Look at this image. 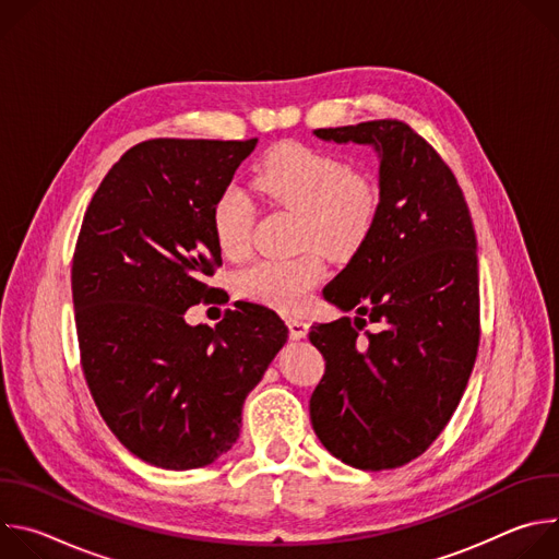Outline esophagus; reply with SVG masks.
Here are the masks:
<instances>
[{"instance_id": "obj_1", "label": "esophagus", "mask_w": 559, "mask_h": 559, "mask_svg": "<svg viewBox=\"0 0 559 559\" xmlns=\"http://www.w3.org/2000/svg\"><path fill=\"white\" fill-rule=\"evenodd\" d=\"M287 328H289V336H292L294 341L305 338V336H307V332H309V325H307L305 321H300V318H289V321H287Z\"/></svg>"}]
</instances>
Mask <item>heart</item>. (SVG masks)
Listing matches in <instances>:
<instances>
[{
    "mask_svg": "<svg viewBox=\"0 0 559 559\" xmlns=\"http://www.w3.org/2000/svg\"><path fill=\"white\" fill-rule=\"evenodd\" d=\"M254 188L298 216L296 243L316 246L330 257H352L362 248L378 216L380 194L365 175L349 173L343 158L302 143L272 150L254 175ZM212 234L227 259L250 246L254 205L246 192L225 188L212 205ZM325 263L309 248L292 259H261L236 274V292L285 311L305 307L323 278Z\"/></svg>",
    "mask_w": 559,
    "mask_h": 559,
    "instance_id": "heart-1",
    "label": "heart"
}]
</instances>
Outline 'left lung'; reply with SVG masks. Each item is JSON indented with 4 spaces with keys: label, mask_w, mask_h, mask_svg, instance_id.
I'll use <instances>...</instances> for the list:
<instances>
[{
    "label": "left lung",
    "mask_w": 559,
    "mask_h": 559,
    "mask_svg": "<svg viewBox=\"0 0 559 559\" xmlns=\"http://www.w3.org/2000/svg\"><path fill=\"white\" fill-rule=\"evenodd\" d=\"M313 134L378 152L380 205L362 248L323 289L356 318L309 332L325 358L309 418L345 464L395 468L440 436L473 371L480 343L475 229L453 173L405 121ZM365 312L379 325L367 340L359 336Z\"/></svg>",
    "instance_id": "obj_1"
}]
</instances>
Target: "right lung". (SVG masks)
Here are the masks:
<instances>
[{
    "label": "right lung",
    "mask_w": 559,
    "mask_h": 559,
    "mask_svg": "<svg viewBox=\"0 0 559 559\" xmlns=\"http://www.w3.org/2000/svg\"><path fill=\"white\" fill-rule=\"evenodd\" d=\"M257 139H150L97 188L72 257L82 369L119 442L147 464L214 462L241 431L248 393L287 343L281 318L238 302L212 330L188 307L218 289L212 205Z\"/></svg>",
    "instance_id": "obj_1"
}]
</instances>
